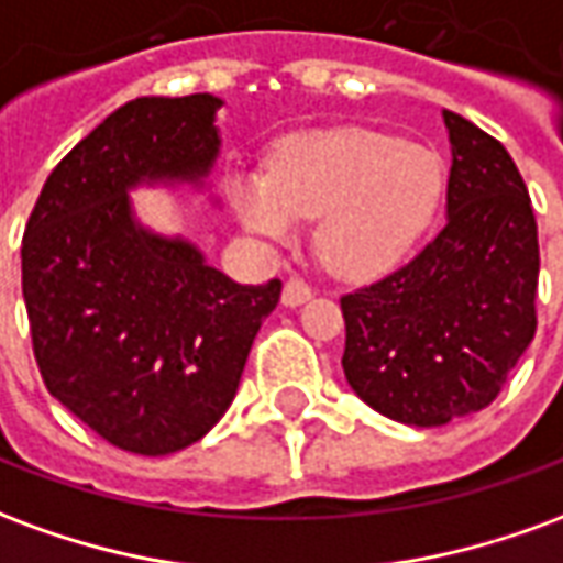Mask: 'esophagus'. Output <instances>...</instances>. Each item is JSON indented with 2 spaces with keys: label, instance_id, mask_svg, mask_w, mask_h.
I'll return each mask as SVG.
<instances>
[{
  "label": "esophagus",
  "instance_id": "1",
  "mask_svg": "<svg viewBox=\"0 0 563 563\" xmlns=\"http://www.w3.org/2000/svg\"><path fill=\"white\" fill-rule=\"evenodd\" d=\"M310 298H313V289L305 280H298V277L286 280V286H283V305L286 307H301Z\"/></svg>",
  "mask_w": 563,
  "mask_h": 563
}]
</instances>
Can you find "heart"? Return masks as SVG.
Wrapping results in <instances>:
<instances>
[{
    "label": "heart",
    "mask_w": 563,
    "mask_h": 563,
    "mask_svg": "<svg viewBox=\"0 0 563 563\" xmlns=\"http://www.w3.org/2000/svg\"><path fill=\"white\" fill-rule=\"evenodd\" d=\"M443 192L431 150L374 129H329L286 141L268 177H234L232 208L265 241H292L295 220L317 225V253L341 280H377L422 238Z\"/></svg>",
    "instance_id": "b5f03b06"
}]
</instances>
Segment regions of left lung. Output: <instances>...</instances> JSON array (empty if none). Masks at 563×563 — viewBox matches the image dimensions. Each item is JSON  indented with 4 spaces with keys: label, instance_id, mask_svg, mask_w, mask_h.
<instances>
[{
    "label": "left lung",
    "instance_id": "left-lung-1",
    "mask_svg": "<svg viewBox=\"0 0 563 563\" xmlns=\"http://www.w3.org/2000/svg\"><path fill=\"white\" fill-rule=\"evenodd\" d=\"M446 225L422 253L343 295V374L377 413L437 428L495 401L537 331L531 196L500 141L443 111Z\"/></svg>",
    "mask_w": 563,
    "mask_h": 563
}]
</instances>
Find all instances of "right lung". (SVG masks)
Here are the masks:
<instances>
[{
    "mask_svg": "<svg viewBox=\"0 0 563 563\" xmlns=\"http://www.w3.org/2000/svg\"><path fill=\"white\" fill-rule=\"evenodd\" d=\"M222 104L196 92L117 108L51 172L23 234V301L44 386L135 455L180 452L220 422L280 301V280L241 286L196 241L135 213V189L208 192Z\"/></svg>",
    "mask_w": 563,
    "mask_h": 563,
    "instance_id": "1",
    "label": "right lung"
}]
</instances>
